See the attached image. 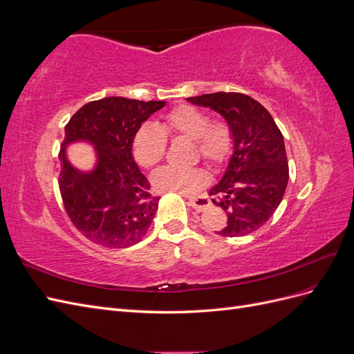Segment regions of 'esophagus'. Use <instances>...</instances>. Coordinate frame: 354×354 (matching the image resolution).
I'll list each match as a JSON object with an SVG mask.
<instances>
[{
    "label": "esophagus",
    "instance_id": "obj_1",
    "mask_svg": "<svg viewBox=\"0 0 354 354\" xmlns=\"http://www.w3.org/2000/svg\"><path fill=\"white\" fill-rule=\"evenodd\" d=\"M189 203L190 207L195 208L196 211H203L211 205V201L207 196H195L189 199Z\"/></svg>",
    "mask_w": 354,
    "mask_h": 354
}]
</instances>
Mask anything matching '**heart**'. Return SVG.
Returning a JSON list of instances; mask_svg holds the SVG:
<instances>
[{"label": "heart", "mask_w": 354, "mask_h": 354, "mask_svg": "<svg viewBox=\"0 0 354 354\" xmlns=\"http://www.w3.org/2000/svg\"><path fill=\"white\" fill-rule=\"evenodd\" d=\"M158 128L145 124L136 131L131 152L136 162L143 168H155L167 153V137H187L194 142V156L202 158L214 168L227 162L234 149V137L227 121L220 118L209 120L205 112L194 106L181 104L162 116ZM208 173L201 167H165L156 171L152 185L158 192H177L190 195L208 183Z\"/></svg>", "instance_id": "heart-1"}]
</instances>
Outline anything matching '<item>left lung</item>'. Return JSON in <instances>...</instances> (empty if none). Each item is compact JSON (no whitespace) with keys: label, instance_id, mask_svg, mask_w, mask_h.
<instances>
[{"label":"left lung","instance_id":"1","mask_svg":"<svg viewBox=\"0 0 354 354\" xmlns=\"http://www.w3.org/2000/svg\"><path fill=\"white\" fill-rule=\"evenodd\" d=\"M187 100L223 115L234 137L226 173L209 190L214 205L227 216L217 234H250L273 216L283 198L289 178L283 136L264 106L246 94L218 91Z\"/></svg>","mask_w":354,"mask_h":354}]
</instances>
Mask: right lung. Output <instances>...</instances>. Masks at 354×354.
<instances>
[{
    "label": "right lung",
    "instance_id": "1",
    "mask_svg": "<svg viewBox=\"0 0 354 354\" xmlns=\"http://www.w3.org/2000/svg\"><path fill=\"white\" fill-rule=\"evenodd\" d=\"M165 102L104 97L84 104L65 127L60 147L59 189L69 220L91 242L125 248L140 242L158 209L159 196L149 194V181L138 171L133 137ZM88 140L98 149L93 174L81 175L68 162L64 147Z\"/></svg>",
    "mask_w": 354,
    "mask_h": 354
}]
</instances>
